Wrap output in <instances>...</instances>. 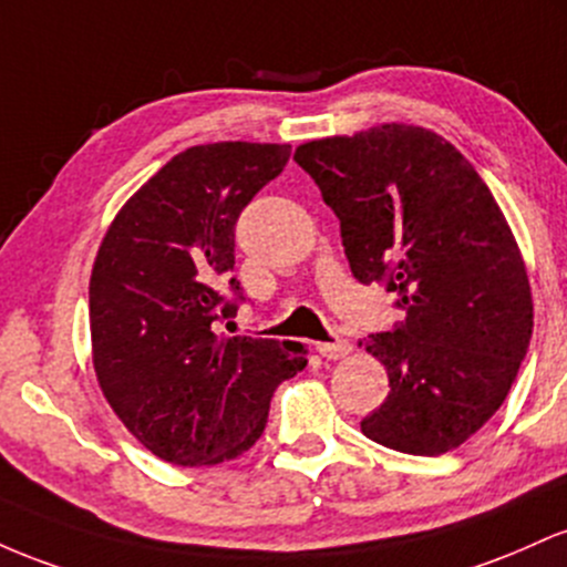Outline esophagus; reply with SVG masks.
Instances as JSON below:
<instances>
[{
  "instance_id": "1",
  "label": "esophagus",
  "mask_w": 567,
  "mask_h": 567,
  "mask_svg": "<svg viewBox=\"0 0 567 567\" xmlns=\"http://www.w3.org/2000/svg\"><path fill=\"white\" fill-rule=\"evenodd\" d=\"M316 351L323 355V359H332V361H337V359H346V355H351V342L348 340H332V342H318L316 346Z\"/></svg>"
}]
</instances>
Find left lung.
<instances>
[{
  "label": "left lung",
  "instance_id": "obj_1",
  "mask_svg": "<svg viewBox=\"0 0 567 567\" xmlns=\"http://www.w3.org/2000/svg\"><path fill=\"white\" fill-rule=\"evenodd\" d=\"M340 219L361 284L396 291L406 318L364 346L388 372L367 439L444 455L495 415L533 334L525 259L474 165L439 133L383 123L297 146Z\"/></svg>",
  "mask_w": 567,
  "mask_h": 567
}]
</instances>
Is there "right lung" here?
Returning <instances> with one entry per match:
<instances>
[{
	"label": "right lung",
	"instance_id": "add662e5",
	"mask_svg": "<svg viewBox=\"0 0 567 567\" xmlns=\"http://www.w3.org/2000/svg\"><path fill=\"white\" fill-rule=\"evenodd\" d=\"M289 144L216 142L171 157L125 200L91 272V353L114 415L174 466L233 461L262 436L300 342L221 337L240 297L235 221L289 161Z\"/></svg>",
	"mask_w": 567,
	"mask_h": 567
}]
</instances>
